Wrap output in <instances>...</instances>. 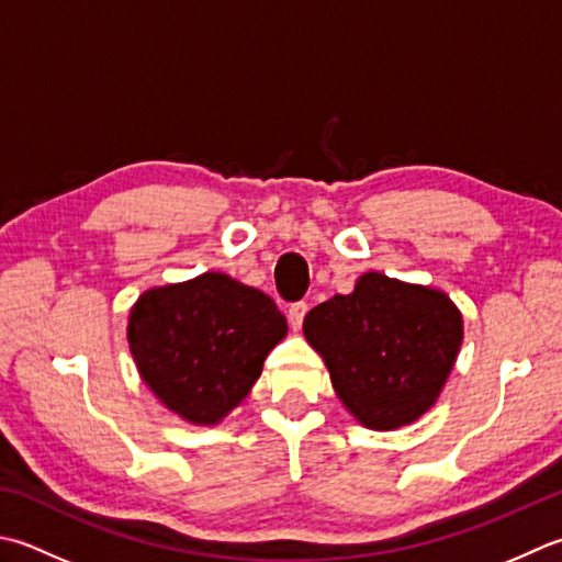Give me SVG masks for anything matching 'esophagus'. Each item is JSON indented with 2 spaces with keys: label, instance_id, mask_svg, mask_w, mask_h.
<instances>
[{
  "label": "esophagus",
  "instance_id": "1",
  "mask_svg": "<svg viewBox=\"0 0 562 562\" xmlns=\"http://www.w3.org/2000/svg\"><path fill=\"white\" fill-rule=\"evenodd\" d=\"M306 312H310V304H306V302H294L290 306V324H292V328H302V322H304Z\"/></svg>",
  "mask_w": 562,
  "mask_h": 562
}]
</instances>
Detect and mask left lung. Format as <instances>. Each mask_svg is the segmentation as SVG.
<instances>
[{"label": "left lung", "mask_w": 562, "mask_h": 562, "mask_svg": "<svg viewBox=\"0 0 562 562\" xmlns=\"http://www.w3.org/2000/svg\"><path fill=\"white\" fill-rule=\"evenodd\" d=\"M338 400L356 419L390 431L431 406L453 370L463 318L443 292L368 272L304 316Z\"/></svg>", "instance_id": "1"}]
</instances>
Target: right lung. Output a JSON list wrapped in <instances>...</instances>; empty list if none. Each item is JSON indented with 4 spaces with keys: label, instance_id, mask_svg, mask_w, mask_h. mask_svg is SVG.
<instances>
[{
    "label": "right lung",
    "instance_id": "right-lung-1",
    "mask_svg": "<svg viewBox=\"0 0 562 562\" xmlns=\"http://www.w3.org/2000/svg\"><path fill=\"white\" fill-rule=\"evenodd\" d=\"M284 334L288 322L268 294L222 272L148 290L128 316L140 378L192 424H216L234 409Z\"/></svg>",
    "mask_w": 562,
    "mask_h": 562
}]
</instances>
